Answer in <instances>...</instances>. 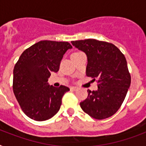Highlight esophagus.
I'll use <instances>...</instances> for the list:
<instances>
[{"instance_id": "34e87169", "label": "esophagus", "mask_w": 146, "mask_h": 146, "mask_svg": "<svg viewBox=\"0 0 146 146\" xmlns=\"http://www.w3.org/2000/svg\"><path fill=\"white\" fill-rule=\"evenodd\" d=\"M70 89H71V90H73V91H76V90L78 89V88H77V87L73 86V87H71Z\"/></svg>"}]
</instances>
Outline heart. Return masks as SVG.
<instances>
[{
  "label": "heart",
  "mask_w": 146,
  "mask_h": 146,
  "mask_svg": "<svg viewBox=\"0 0 146 146\" xmlns=\"http://www.w3.org/2000/svg\"><path fill=\"white\" fill-rule=\"evenodd\" d=\"M76 53H79V52H76Z\"/></svg>",
  "instance_id": "1"
}]
</instances>
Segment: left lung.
<instances>
[{"label": "left lung", "instance_id": "obj_1", "mask_svg": "<svg viewBox=\"0 0 146 146\" xmlns=\"http://www.w3.org/2000/svg\"><path fill=\"white\" fill-rule=\"evenodd\" d=\"M71 43L86 54V76L98 82L96 91L88 90L81 108L97 120L111 117L121 106L131 82L124 55L108 42L86 39Z\"/></svg>", "mask_w": 146, "mask_h": 146}]
</instances>
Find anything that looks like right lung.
<instances>
[{
    "mask_svg": "<svg viewBox=\"0 0 146 146\" xmlns=\"http://www.w3.org/2000/svg\"><path fill=\"white\" fill-rule=\"evenodd\" d=\"M66 42L40 41L25 50L13 69V89L26 116L36 121L54 117L60 110L62 97L68 87L50 86V73H57L66 50Z\"/></svg>",
    "mask_w": 146,
    "mask_h": 146,
    "instance_id": "1",
    "label": "right lung"
}]
</instances>
